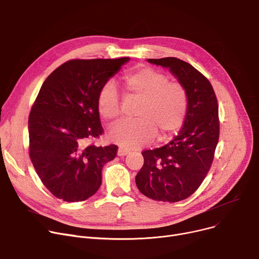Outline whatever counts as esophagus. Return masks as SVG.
Returning <instances> with one entry per match:
<instances>
[{"instance_id": "1", "label": "esophagus", "mask_w": 259, "mask_h": 259, "mask_svg": "<svg viewBox=\"0 0 259 259\" xmlns=\"http://www.w3.org/2000/svg\"><path fill=\"white\" fill-rule=\"evenodd\" d=\"M129 154V150L124 149V148H118L117 150V155L118 156H126V155Z\"/></svg>"}]
</instances>
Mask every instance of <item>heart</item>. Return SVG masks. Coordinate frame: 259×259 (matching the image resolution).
<instances>
[{"instance_id": "obj_1", "label": "heart", "mask_w": 259, "mask_h": 259, "mask_svg": "<svg viewBox=\"0 0 259 259\" xmlns=\"http://www.w3.org/2000/svg\"><path fill=\"white\" fill-rule=\"evenodd\" d=\"M126 94L139 100L134 109V119L119 120L108 137L114 144L127 148H141L153 141H166L183 126L189 107V97L184 86L169 82L166 75L148 66H141L123 77ZM100 115L105 119L116 118L120 111L115 90L106 84L97 98Z\"/></svg>"}]
</instances>
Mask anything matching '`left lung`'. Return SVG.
<instances>
[{"mask_svg": "<svg viewBox=\"0 0 259 259\" xmlns=\"http://www.w3.org/2000/svg\"><path fill=\"white\" fill-rule=\"evenodd\" d=\"M148 62L168 68L186 89L189 107L178 135L160 148L142 153L144 165L135 182L152 200L179 202L197 191L211 166L220 134L218 101L207 78L189 63L176 57Z\"/></svg>", "mask_w": 259, "mask_h": 259, "instance_id": "left-lung-1", "label": "left lung"}]
</instances>
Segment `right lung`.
<instances>
[{
	"label": "right lung",
	"mask_w": 259,
	"mask_h": 259,
	"mask_svg": "<svg viewBox=\"0 0 259 259\" xmlns=\"http://www.w3.org/2000/svg\"><path fill=\"white\" fill-rule=\"evenodd\" d=\"M129 60H70L41 85L29 115V154L41 182L56 198L84 201L101 186L102 168L114 159L117 146L88 145L103 133L97 98Z\"/></svg>",
	"instance_id": "obj_1"
}]
</instances>
